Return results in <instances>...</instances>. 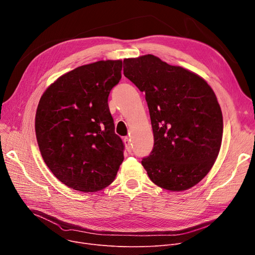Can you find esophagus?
Masks as SVG:
<instances>
[{
  "label": "esophagus",
  "instance_id": "34e87169",
  "mask_svg": "<svg viewBox=\"0 0 255 255\" xmlns=\"http://www.w3.org/2000/svg\"><path fill=\"white\" fill-rule=\"evenodd\" d=\"M124 142H125L127 151H128L129 153H131V151H132V143H131V141H130V138H129V137H125V138H124Z\"/></svg>",
  "mask_w": 255,
  "mask_h": 255
}]
</instances>
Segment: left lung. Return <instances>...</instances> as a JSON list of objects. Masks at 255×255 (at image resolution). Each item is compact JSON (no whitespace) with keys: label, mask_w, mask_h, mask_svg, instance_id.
I'll list each match as a JSON object with an SVG mask.
<instances>
[{"label":"left lung","mask_w":255,"mask_h":255,"mask_svg":"<svg viewBox=\"0 0 255 255\" xmlns=\"http://www.w3.org/2000/svg\"><path fill=\"white\" fill-rule=\"evenodd\" d=\"M124 75L145 93L154 148L141 164L151 181L185 191L202 181L218 157L223 118L206 80L153 55L124 59Z\"/></svg>","instance_id":"1"}]
</instances>
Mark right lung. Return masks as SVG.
<instances>
[{
	"label": "right lung",
	"mask_w": 255,
	"mask_h": 255,
	"mask_svg": "<svg viewBox=\"0 0 255 255\" xmlns=\"http://www.w3.org/2000/svg\"><path fill=\"white\" fill-rule=\"evenodd\" d=\"M122 61L79 66L60 76L40 98L35 131L40 153L69 188L96 192L111 185L124 160L115 133L109 95L120 82Z\"/></svg>",
	"instance_id": "right-lung-1"
}]
</instances>
